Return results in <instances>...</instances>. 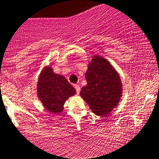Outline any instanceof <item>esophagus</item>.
<instances>
[{"instance_id":"34e87169","label":"esophagus","mask_w":159,"mask_h":159,"mask_svg":"<svg viewBox=\"0 0 159 159\" xmlns=\"http://www.w3.org/2000/svg\"><path fill=\"white\" fill-rule=\"evenodd\" d=\"M74 87H75V90H76L77 94H79L80 91H81V88H80V86L78 85V84H75V86H74Z\"/></svg>"}]
</instances>
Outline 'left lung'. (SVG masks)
<instances>
[{"instance_id":"1","label":"left lung","mask_w":159,"mask_h":159,"mask_svg":"<svg viewBox=\"0 0 159 159\" xmlns=\"http://www.w3.org/2000/svg\"><path fill=\"white\" fill-rule=\"evenodd\" d=\"M87 85L80 94L95 115L102 116L118 105L122 94L121 78L114 67L104 57L94 55L85 73Z\"/></svg>"}]
</instances>
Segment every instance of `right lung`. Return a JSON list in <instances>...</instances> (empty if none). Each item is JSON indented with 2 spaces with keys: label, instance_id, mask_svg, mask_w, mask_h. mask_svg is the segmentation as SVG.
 <instances>
[{
  "label": "right lung",
  "instance_id": "1",
  "mask_svg": "<svg viewBox=\"0 0 159 159\" xmlns=\"http://www.w3.org/2000/svg\"><path fill=\"white\" fill-rule=\"evenodd\" d=\"M37 91L44 108L56 114L63 111L67 99L76 93L68 80L62 75L54 73L51 66L44 68L40 74Z\"/></svg>",
  "mask_w": 159,
  "mask_h": 159
}]
</instances>
